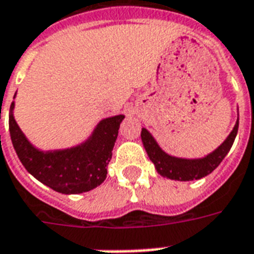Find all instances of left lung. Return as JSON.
I'll use <instances>...</instances> for the list:
<instances>
[{
    "label": "left lung",
    "mask_w": 254,
    "mask_h": 254,
    "mask_svg": "<svg viewBox=\"0 0 254 254\" xmlns=\"http://www.w3.org/2000/svg\"><path fill=\"white\" fill-rule=\"evenodd\" d=\"M237 132L238 120L230 134L226 137V140L218 146L215 151L208 153L204 157H200V159H182V157H175V156L165 153L145 127H142L141 130V140L146 153H148V157L151 159L152 163L155 164L156 171L163 178L189 182V180L202 179L204 176L211 174L218 165L221 164V161L230 151L233 142L236 140V136H237Z\"/></svg>",
    "instance_id": "8db88e82"
}]
</instances>
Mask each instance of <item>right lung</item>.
Masks as SVG:
<instances>
[{"instance_id": "add662e5", "label": "right lung", "mask_w": 254, "mask_h": 254, "mask_svg": "<svg viewBox=\"0 0 254 254\" xmlns=\"http://www.w3.org/2000/svg\"><path fill=\"white\" fill-rule=\"evenodd\" d=\"M13 109L14 102L10 105L9 113L12 144L20 161L32 176L60 194H82L103 183L120 124L125 116L120 114L99 121L91 136L79 145L40 151L21 132L13 116Z\"/></svg>"}]
</instances>
